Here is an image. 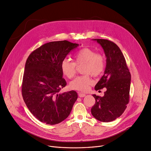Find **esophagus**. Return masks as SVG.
Segmentation results:
<instances>
[{"label": "esophagus", "instance_id": "34e87169", "mask_svg": "<svg viewBox=\"0 0 151 151\" xmlns=\"http://www.w3.org/2000/svg\"><path fill=\"white\" fill-rule=\"evenodd\" d=\"M78 95H79V97H80V98H83V97L86 96V94L83 93H78Z\"/></svg>", "mask_w": 151, "mask_h": 151}]
</instances>
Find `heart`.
I'll return each mask as SVG.
<instances>
[{"instance_id":"1","label":"heart","mask_w":151,"mask_h":151,"mask_svg":"<svg viewBox=\"0 0 151 151\" xmlns=\"http://www.w3.org/2000/svg\"><path fill=\"white\" fill-rule=\"evenodd\" d=\"M74 62L68 58L62 61V72L63 75L71 79L76 73V65L84 64L83 72L85 74L77 77L71 82L70 86L72 89L86 91L93 83L91 74L96 77L103 73L105 67L104 58L102 55L96 53L94 50L89 48L79 50L74 54Z\"/></svg>"}]
</instances>
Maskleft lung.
Masks as SVG:
<instances>
[{
  "label": "left lung",
  "mask_w": 151,
  "mask_h": 151,
  "mask_svg": "<svg viewBox=\"0 0 151 151\" xmlns=\"http://www.w3.org/2000/svg\"><path fill=\"white\" fill-rule=\"evenodd\" d=\"M101 45L106 57L104 75L95 86L96 91L106 89L103 97L93 94L96 103L91 108L99 121L115 120L124 112L129 102L131 75L124 56L117 45L104 39H93Z\"/></svg>",
  "instance_id": "obj_1"
}]
</instances>
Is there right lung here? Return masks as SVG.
<instances>
[{
	"instance_id": "add662e5",
	"label": "right lung",
	"mask_w": 151,
	"mask_h": 151,
	"mask_svg": "<svg viewBox=\"0 0 151 151\" xmlns=\"http://www.w3.org/2000/svg\"><path fill=\"white\" fill-rule=\"evenodd\" d=\"M79 44L67 40L45 43L27 59L22 83V95L27 107L37 119L55 125L68 116L77 99L75 91L60 93L67 85L62 61Z\"/></svg>"
}]
</instances>
